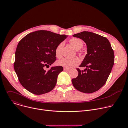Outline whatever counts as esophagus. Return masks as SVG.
Wrapping results in <instances>:
<instances>
[{"label":"esophagus","instance_id":"obj_1","mask_svg":"<svg viewBox=\"0 0 128 128\" xmlns=\"http://www.w3.org/2000/svg\"><path fill=\"white\" fill-rule=\"evenodd\" d=\"M70 70V68H64V71H69Z\"/></svg>","mask_w":128,"mask_h":128}]
</instances>
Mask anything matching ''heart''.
Masks as SVG:
<instances>
[{"label": "heart", "mask_w": 128, "mask_h": 128, "mask_svg": "<svg viewBox=\"0 0 128 128\" xmlns=\"http://www.w3.org/2000/svg\"><path fill=\"white\" fill-rule=\"evenodd\" d=\"M69 43L71 46L76 50H80L84 45L83 42L79 38H73L70 40ZM64 46V42L60 43L56 48L55 54L57 58H61L62 57V49ZM80 62V60L78 58L73 59L63 58L57 62V64L59 66H63L65 68H69L74 66L78 65Z\"/></svg>", "instance_id": "b5f03b06"}]
</instances>
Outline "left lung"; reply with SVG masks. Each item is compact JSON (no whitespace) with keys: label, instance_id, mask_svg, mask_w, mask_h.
<instances>
[{"label":"left lung","instance_id":"obj_1","mask_svg":"<svg viewBox=\"0 0 128 128\" xmlns=\"http://www.w3.org/2000/svg\"><path fill=\"white\" fill-rule=\"evenodd\" d=\"M82 40L86 45L87 54L80 67L78 75L72 80L74 87L84 93L99 90L107 81L114 64V52L109 40L103 36L88 31L72 35Z\"/></svg>","mask_w":128,"mask_h":128}]
</instances>
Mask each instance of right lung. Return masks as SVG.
Masks as SVG:
<instances>
[{
    "instance_id": "add662e5",
    "label": "right lung",
    "mask_w": 128,
    "mask_h": 128,
    "mask_svg": "<svg viewBox=\"0 0 128 128\" xmlns=\"http://www.w3.org/2000/svg\"><path fill=\"white\" fill-rule=\"evenodd\" d=\"M46 30H38L26 35L18 44L15 52L14 71L22 86L30 93L42 95L55 86L61 66L52 67L56 60V46L67 37Z\"/></svg>"
}]
</instances>
